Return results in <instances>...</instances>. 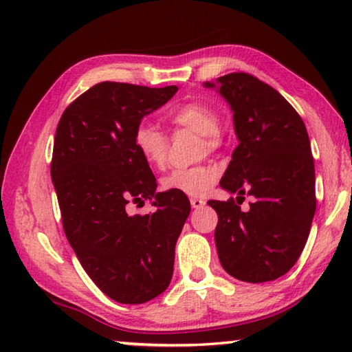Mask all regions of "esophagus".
Wrapping results in <instances>:
<instances>
[{
    "label": "esophagus",
    "instance_id": "obj_1",
    "mask_svg": "<svg viewBox=\"0 0 352 352\" xmlns=\"http://www.w3.org/2000/svg\"><path fill=\"white\" fill-rule=\"evenodd\" d=\"M205 205V200L201 199H190V206L194 208V210H200L201 206Z\"/></svg>",
    "mask_w": 352,
    "mask_h": 352
}]
</instances>
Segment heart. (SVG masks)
Here are the masks:
<instances>
[{
    "label": "heart",
    "instance_id": "b5f03b06",
    "mask_svg": "<svg viewBox=\"0 0 352 352\" xmlns=\"http://www.w3.org/2000/svg\"><path fill=\"white\" fill-rule=\"evenodd\" d=\"M170 122L175 127L189 129L200 135V152L216 151L220 146L219 115L211 105L200 100L183 104L170 113ZM133 146L136 152L152 168L162 169L168 162L169 141L162 130L151 122L142 121L133 130ZM219 169L216 166L200 164L194 168H178L163 178V186L168 190L189 197H204L216 184Z\"/></svg>",
    "mask_w": 352,
    "mask_h": 352
}]
</instances>
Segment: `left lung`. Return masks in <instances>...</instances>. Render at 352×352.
Wrapping results in <instances>:
<instances>
[{
  "label": "left lung",
  "mask_w": 352,
  "mask_h": 352,
  "mask_svg": "<svg viewBox=\"0 0 352 352\" xmlns=\"http://www.w3.org/2000/svg\"><path fill=\"white\" fill-rule=\"evenodd\" d=\"M204 87L228 102L239 141L220 186L236 192V200L243 194L254 199L248 211L233 199L208 201L219 216L214 239L220 264L241 281H273L300 258L317 208L306 126L275 88L247 73Z\"/></svg>",
  "instance_id": "left-lung-1"
}]
</instances>
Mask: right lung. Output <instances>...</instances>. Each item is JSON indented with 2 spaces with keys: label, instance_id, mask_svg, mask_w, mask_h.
Here are the masks:
<instances>
[{
  "label": "right lung",
  "instance_id": "1",
  "mask_svg": "<svg viewBox=\"0 0 352 352\" xmlns=\"http://www.w3.org/2000/svg\"><path fill=\"white\" fill-rule=\"evenodd\" d=\"M177 91L100 82L63 111L56 130L51 178L65 234L93 283L122 305H142L168 289L190 212L184 194L157 192V178L133 146L142 118ZM144 199L157 211H125Z\"/></svg>",
  "mask_w": 352,
  "mask_h": 352
}]
</instances>
